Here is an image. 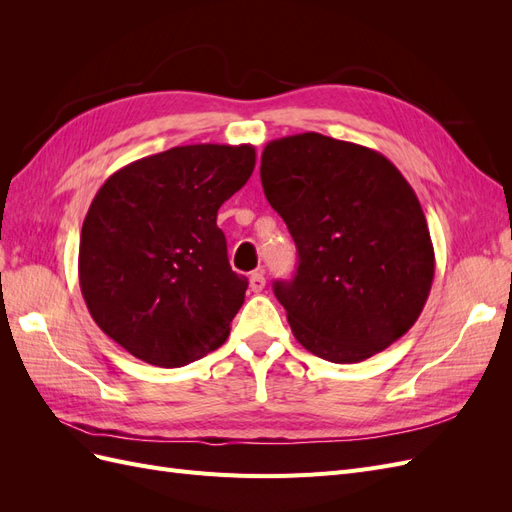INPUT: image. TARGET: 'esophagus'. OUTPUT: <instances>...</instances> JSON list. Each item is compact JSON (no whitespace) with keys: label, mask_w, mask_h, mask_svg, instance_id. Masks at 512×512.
I'll return each instance as SVG.
<instances>
[{"label":"esophagus","mask_w":512,"mask_h":512,"mask_svg":"<svg viewBox=\"0 0 512 512\" xmlns=\"http://www.w3.org/2000/svg\"><path fill=\"white\" fill-rule=\"evenodd\" d=\"M265 275H262V271H254L250 275V290L252 292H262V288H265Z\"/></svg>","instance_id":"34e87169"}]
</instances>
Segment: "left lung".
Here are the masks:
<instances>
[{
  "mask_svg": "<svg viewBox=\"0 0 512 512\" xmlns=\"http://www.w3.org/2000/svg\"><path fill=\"white\" fill-rule=\"evenodd\" d=\"M260 181L297 245V273L273 284L297 342L359 363L408 333L436 256L404 175L374 149L305 132L265 147Z\"/></svg>",
  "mask_w": 512,
  "mask_h": 512,
  "instance_id": "8db88e82",
  "label": "left lung"
}]
</instances>
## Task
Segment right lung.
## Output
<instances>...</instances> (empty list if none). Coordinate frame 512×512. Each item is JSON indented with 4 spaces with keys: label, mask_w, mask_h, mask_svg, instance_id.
Here are the masks:
<instances>
[{
    "label": "right lung",
    "mask_w": 512,
    "mask_h": 512,
    "mask_svg": "<svg viewBox=\"0 0 512 512\" xmlns=\"http://www.w3.org/2000/svg\"><path fill=\"white\" fill-rule=\"evenodd\" d=\"M252 145H183L119 168L85 215L79 282L91 318L136 359L188 365L220 348L247 280L218 209L254 173Z\"/></svg>",
    "instance_id": "1"
}]
</instances>
